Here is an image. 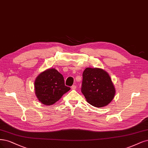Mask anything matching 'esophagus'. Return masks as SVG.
Listing matches in <instances>:
<instances>
[{
    "instance_id": "esophagus-1",
    "label": "esophagus",
    "mask_w": 148,
    "mask_h": 148,
    "mask_svg": "<svg viewBox=\"0 0 148 148\" xmlns=\"http://www.w3.org/2000/svg\"><path fill=\"white\" fill-rule=\"evenodd\" d=\"M76 86H75V85H73V86H72V89L75 90V89H76Z\"/></svg>"
}]
</instances>
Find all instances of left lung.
Returning <instances> with one entry per match:
<instances>
[{"label":"left lung","instance_id":"obj_1","mask_svg":"<svg viewBox=\"0 0 148 148\" xmlns=\"http://www.w3.org/2000/svg\"><path fill=\"white\" fill-rule=\"evenodd\" d=\"M110 76L101 69L86 68L83 73L81 92L88 102L95 107H103L110 103L115 95Z\"/></svg>","mask_w":148,"mask_h":148}]
</instances>
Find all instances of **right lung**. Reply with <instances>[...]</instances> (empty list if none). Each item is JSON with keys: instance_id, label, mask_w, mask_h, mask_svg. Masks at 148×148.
<instances>
[{"instance_id": "add662e5", "label": "right lung", "mask_w": 148, "mask_h": 148, "mask_svg": "<svg viewBox=\"0 0 148 148\" xmlns=\"http://www.w3.org/2000/svg\"><path fill=\"white\" fill-rule=\"evenodd\" d=\"M34 84L37 97L46 105L54 104L70 89L65 85L62 75L55 69H48L40 73Z\"/></svg>"}]
</instances>
